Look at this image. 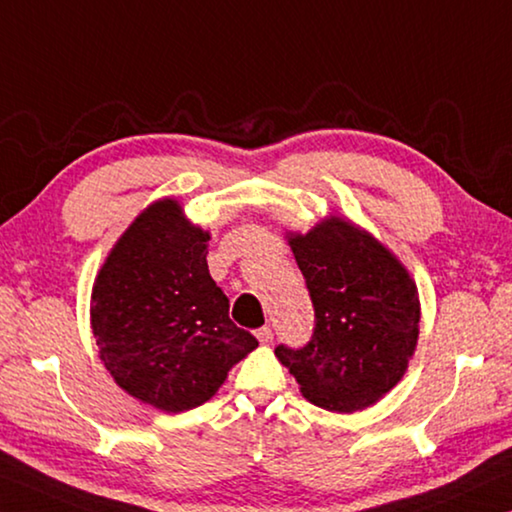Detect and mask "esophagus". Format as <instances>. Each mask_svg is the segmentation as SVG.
Masks as SVG:
<instances>
[{
    "label": "esophagus",
    "instance_id": "34e87169",
    "mask_svg": "<svg viewBox=\"0 0 512 512\" xmlns=\"http://www.w3.org/2000/svg\"><path fill=\"white\" fill-rule=\"evenodd\" d=\"M255 336H257V341L262 343V345H268L273 341V329L268 327V325H264V327H259L257 332H255Z\"/></svg>",
    "mask_w": 512,
    "mask_h": 512
}]
</instances>
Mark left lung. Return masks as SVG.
I'll return each mask as SVG.
<instances>
[{
  "label": "left lung",
  "mask_w": 512,
  "mask_h": 512,
  "mask_svg": "<svg viewBox=\"0 0 512 512\" xmlns=\"http://www.w3.org/2000/svg\"><path fill=\"white\" fill-rule=\"evenodd\" d=\"M289 244L314 305V332L300 348L277 345V359L309 402L359 411L391 391L409 366L418 289L379 241L336 216Z\"/></svg>",
  "instance_id": "1"
}]
</instances>
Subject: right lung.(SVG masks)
<instances>
[{
    "label": "right lung",
    "mask_w": 512,
    "mask_h": 512,
    "mask_svg": "<svg viewBox=\"0 0 512 512\" xmlns=\"http://www.w3.org/2000/svg\"><path fill=\"white\" fill-rule=\"evenodd\" d=\"M207 241L176 201L155 203L117 241L92 291V332L110 375L169 413L210 400L257 348L207 271Z\"/></svg>",
    "instance_id": "add662e5"
}]
</instances>
